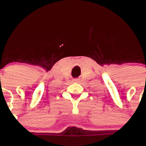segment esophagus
<instances>
[{
	"label": "esophagus",
	"instance_id": "obj_1",
	"mask_svg": "<svg viewBox=\"0 0 146 146\" xmlns=\"http://www.w3.org/2000/svg\"><path fill=\"white\" fill-rule=\"evenodd\" d=\"M78 78L73 79V82H78Z\"/></svg>",
	"mask_w": 146,
	"mask_h": 146
}]
</instances>
